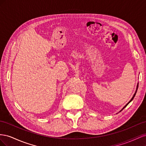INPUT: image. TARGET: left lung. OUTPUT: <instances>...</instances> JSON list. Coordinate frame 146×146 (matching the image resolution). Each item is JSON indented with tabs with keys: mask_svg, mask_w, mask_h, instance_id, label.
I'll list each match as a JSON object with an SVG mask.
<instances>
[{
	"mask_svg": "<svg viewBox=\"0 0 146 146\" xmlns=\"http://www.w3.org/2000/svg\"><path fill=\"white\" fill-rule=\"evenodd\" d=\"M138 85H137V88H136V92H135V93L134 94V95H133V98H131V100H130V102H129V103H128V104H127V105H126L125 106V107L123 108H123H125V107H127V105L128 104H129V103L130 102H131V101L132 100H133V98H134V97H135V95H136V91H137V90H138ZM123 109H122V110H123Z\"/></svg>",
	"mask_w": 146,
	"mask_h": 146,
	"instance_id": "left-lung-1",
	"label": "left lung"
}]
</instances>
